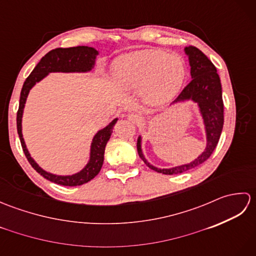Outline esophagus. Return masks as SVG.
Wrapping results in <instances>:
<instances>
[{
	"mask_svg": "<svg viewBox=\"0 0 256 256\" xmlns=\"http://www.w3.org/2000/svg\"><path fill=\"white\" fill-rule=\"evenodd\" d=\"M128 118L131 121L132 123H138L140 120H142V118H140V116H138V114H135V113H131L128 114Z\"/></svg>",
	"mask_w": 256,
	"mask_h": 256,
	"instance_id": "obj_1",
	"label": "esophagus"
}]
</instances>
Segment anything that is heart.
Listing matches in <instances>:
<instances>
[{
  "instance_id": "b5f03b06",
  "label": "heart",
  "mask_w": 256,
  "mask_h": 256,
  "mask_svg": "<svg viewBox=\"0 0 256 256\" xmlns=\"http://www.w3.org/2000/svg\"><path fill=\"white\" fill-rule=\"evenodd\" d=\"M118 86L140 90L145 102L157 106L175 96L186 78L184 59L176 54L146 50L121 57L114 66Z\"/></svg>"
}]
</instances>
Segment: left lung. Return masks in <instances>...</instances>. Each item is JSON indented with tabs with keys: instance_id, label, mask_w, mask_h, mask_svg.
Here are the masks:
<instances>
[{
	"instance_id": "1",
	"label": "left lung",
	"mask_w": 256,
	"mask_h": 256,
	"mask_svg": "<svg viewBox=\"0 0 256 256\" xmlns=\"http://www.w3.org/2000/svg\"><path fill=\"white\" fill-rule=\"evenodd\" d=\"M184 52L189 57V64L190 67H192L190 68V74H192V80L184 86L172 103L189 99L198 103L206 125V148L198 158H196L189 164L167 168V170H160V168L150 165L145 160L142 150H140V138L138 140V153L140 157L150 170L164 174V175H177V174L188 172L208 160L211 154L214 153L216 145H218L224 122L221 81L218 72H216V66L197 47H186Z\"/></svg>"
}]
</instances>
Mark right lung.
Returning <instances> with one entry per match:
<instances>
[{"instance_id":"add662e5","label":"right lung","mask_w":256,"mask_h":256,"mask_svg":"<svg viewBox=\"0 0 256 256\" xmlns=\"http://www.w3.org/2000/svg\"><path fill=\"white\" fill-rule=\"evenodd\" d=\"M98 52L92 47L88 46H77V47H69V48H56L48 52L46 55L40 59V62L36 64L34 70L30 72L28 77L26 78L23 84V88L20 91V106L18 110V116H16V124H18V133L20 140L22 148H23L24 154L27 160L34 170L42 175L44 178L48 179L62 186H80L86 182H90L94 179L99 172L103 164V158H104V150L108 140H110L112 134V130L114 124L116 123L118 118L113 121L101 131L96 134L91 144V154L90 160L82 170L78 174H74L72 176H57L52 175L45 172L44 170L38 166L35 160L32 158L28 150L26 148V145L22 134V116H23L24 106L26 102V98L28 96L30 90L32 88L38 81L50 72H89L92 69L96 62V57Z\"/></svg>"}]
</instances>
